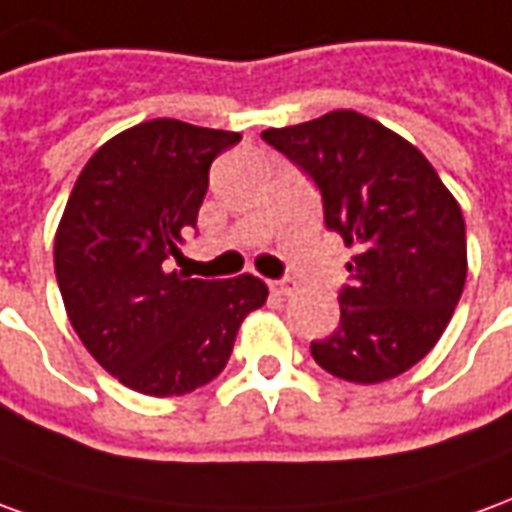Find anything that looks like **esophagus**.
Instances as JSON below:
<instances>
[{
  "mask_svg": "<svg viewBox=\"0 0 512 512\" xmlns=\"http://www.w3.org/2000/svg\"><path fill=\"white\" fill-rule=\"evenodd\" d=\"M297 289L295 281H289V278H284V281H270V292L278 297H289L292 292Z\"/></svg>",
  "mask_w": 512,
  "mask_h": 512,
  "instance_id": "34e87169",
  "label": "esophagus"
}]
</instances>
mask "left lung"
Masks as SVG:
<instances>
[{
  "instance_id": "1",
  "label": "left lung",
  "mask_w": 512,
  "mask_h": 512,
  "mask_svg": "<svg viewBox=\"0 0 512 512\" xmlns=\"http://www.w3.org/2000/svg\"><path fill=\"white\" fill-rule=\"evenodd\" d=\"M262 137L317 181L325 223L355 248L339 328L314 361L350 383H383L430 353L466 284V223L436 168L405 137L355 110Z\"/></svg>"
}]
</instances>
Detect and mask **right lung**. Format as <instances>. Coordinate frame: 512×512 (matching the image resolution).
Wrapping results in <instances>:
<instances>
[{
	"mask_svg": "<svg viewBox=\"0 0 512 512\" xmlns=\"http://www.w3.org/2000/svg\"><path fill=\"white\" fill-rule=\"evenodd\" d=\"M237 132L154 118L88 159L54 234V273L76 336L112 378L148 397L215 380L242 320L267 300L256 275L198 281L170 270L195 226L212 159Z\"/></svg>",
	"mask_w": 512,
	"mask_h": 512,
	"instance_id": "1",
	"label": "right lung"
}]
</instances>
